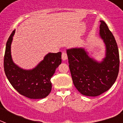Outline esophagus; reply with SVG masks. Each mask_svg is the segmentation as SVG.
<instances>
[{"label":"esophagus","mask_w":123,"mask_h":123,"mask_svg":"<svg viewBox=\"0 0 123 123\" xmlns=\"http://www.w3.org/2000/svg\"><path fill=\"white\" fill-rule=\"evenodd\" d=\"M62 59L63 61L67 60L68 59V56H67V54L65 53V52H63L62 55Z\"/></svg>","instance_id":"34e87169"}]
</instances>
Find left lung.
Masks as SVG:
<instances>
[{
  "mask_svg": "<svg viewBox=\"0 0 123 123\" xmlns=\"http://www.w3.org/2000/svg\"><path fill=\"white\" fill-rule=\"evenodd\" d=\"M100 21L99 36L105 46V57L101 62L91 57L82 47L67 49L74 85L86 96L96 97L108 91L117 80L119 72L117 42L105 21Z\"/></svg>",
  "mask_w": 123,
  "mask_h": 123,
  "instance_id": "left-lung-1",
  "label": "left lung"
}]
</instances>
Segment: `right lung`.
<instances>
[{"label": "right lung", "instance_id": "obj_1", "mask_svg": "<svg viewBox=\"0 0 123 123\" xmlns=\"http://www.w3.org/2000/svg\"><path fill=\"white\" fill-rule=\"evenodd\" d=\"M14 30L6 42L4 71L6 78L17 92L32 99L46 97L52 89L50 79L62 63V52L48 53L35 68L25 69L16 65L11 54Z\"/></svg>", "mask_w": 123, "mask_h": 123}]
</instances>
